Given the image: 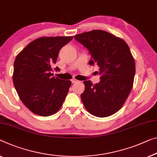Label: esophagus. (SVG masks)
Wrapping results in <instances>:
<instances>
[{
  "mask_svg": "<svg viewBox=\"0 0 157 157\" xmlns=\"http://www.w3.org/2000/svg\"><path fill=\"white\" fill-rule=\"evenodd\" d=\"M71 82H72V84H74V83L78 82V80H77V79H72V80H71Z\"/></svg>",
  "mask_w": 157,
  "mask_h": 157,
  "instance_id": "obj_1",
  "label": "esophagus"
}]
</instances>
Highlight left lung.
Returning <instances> with one entry per match:
<instances>
[{
  "label": "left lung",
  "instance_id": "left-lung-1",
  "mask_svg": "<svg viewBox=\"0 0 157 157\" xmlns=\"http://www.w3.org/2000/svg\"><path fill=\"white\" fill-rule=\"evenodd\" d=\"M75 39L88 49L90 65L99 67L100 82L84 81L81 94L84 106L92 115L104 118L122 108L132 88L135 74L134 58L123 39L103 30L77 34Z\"/></svg>",
  "mask_w": 157,
  "mask_h": 157
}]
</instances>
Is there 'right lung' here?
<instances>
[{"mask_svg":"<svg viewBox=\"0 0 157 157\" xmlns=\"http://www.w3.org/2000/svg\"><path fill=\"white\" fill-rule=\"evenodd\" d=\"M73 36H43L29 43L16 56L13 79L21 101L41 116L56 113L71 85L70 80L56 78L51 71L58 53ZM56 71L59 68L56 67Z\"/></svg>","mask_w":157,"mask_h":157,"instance_id":"right-lung-1","label":"right lung"}]
</instances>
